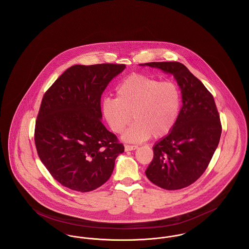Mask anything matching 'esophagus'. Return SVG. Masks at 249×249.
<instances>
[{
  "label": "esophagus",
  "mask_w": 249,
  "mask_h": 249,
  "mask_svg": "<svg viewBox=\"0 0 249 249\" xmlns=\"http://www.w3.org/2000/svg\"><path fill=\"white\" fill-rule=\"evenodd\" d=\"M138 148V145H125V151H131V150H135Z\"/></svg>",
  "instance_id": "1"
}]
</instances>
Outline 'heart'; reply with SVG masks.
I'll return each mask as SVG.
<instances>
[{
    "label": "heart",
    "mask_w": 249,
    "mask_h": 249,
    "mask_svg": "<svg viewBox=\"0 0 249 249\" xmlns=\"http://www.w3.org/2000/svg\"><path fill=\"white\" fill-rule=\"evenodd\" d=\"M116 95L102 101L101 111L109 128L118 134L126 129L132 116L135 122L123 135L126 142H142L151 135L160 138L174 129L181 106L176 84L132 74L119 84Z\"/></svg>",
    "instance_id": "b5f03b06"
}]
</instances>
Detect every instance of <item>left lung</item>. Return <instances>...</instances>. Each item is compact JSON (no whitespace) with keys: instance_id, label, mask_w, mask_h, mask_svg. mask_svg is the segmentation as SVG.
I'll return each instance as SVG.
<instances>
[{"instance_id":"8db88e82","label":"left lung","mask_w":249,"mask_h":249,"mask_svg":"<svg viewBox=\"0 0 249 249\" xmlns=\"http://www.w3.org/2000/svg\"><path fill=\"white\" fill-rule=\"evenodd\" d=\"M173 74L182 94L174 129L153 146L147 178L164 190L186 188L201 177L218 145L221 123L211 94L190 70L178 61L140 64Z\"/></svg>"}]
</instances>
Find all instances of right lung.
Wrapping results in <instances>:
<instances>
[{
    "label": "right lung",
    "mask_w": 249,
    "mask_h": 249,
    "mask_svg": "<svg viewBox=\"0 0 249 249\" xmlns=\"http://www.w3.org/2000/svg\"><path fill=\"white\" fill-rule=\"evenodd\" d=\"M125 67L73 65L43 97L35 132L37 153L54 179L70 190L88 192L101 187L124 152L102 123L101 97Z\"/></svg>",
    "instance_id": "1"
}]
</instances>
